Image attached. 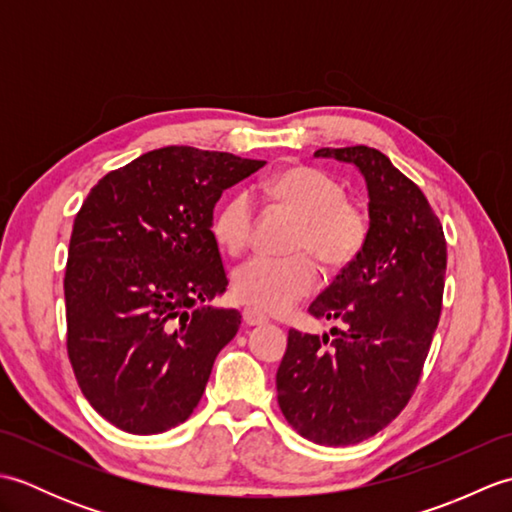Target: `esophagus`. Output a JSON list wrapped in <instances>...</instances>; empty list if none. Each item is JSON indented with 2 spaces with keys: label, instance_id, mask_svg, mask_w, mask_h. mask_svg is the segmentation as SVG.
I'll return each mask as SVG.
<instances>
[{
  "label": "esophagus",
  "instance_id": "34e87169",
  "mask_svg": "<svg viewBox=\"0 0 512 512\" xmlns=\"http://www.w3.org/2000/svg\"><path fill=\"white\" fill-rule=\"evenodd\" d=\"M242 317H244V323H246V325H262V323H268V317H264L262 312H257V310H253V308H246V310L242 312Z\"/></svg>",
  "mask_w": 512,
  "mask_h": 512
}]
</instances>
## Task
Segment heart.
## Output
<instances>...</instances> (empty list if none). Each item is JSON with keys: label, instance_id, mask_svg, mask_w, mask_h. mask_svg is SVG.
<instances>
[{"label": "heart", "instance_id": "b5f03b06", "mask_svg": "<svg viewBox=\"0 0 512 512\" xmlns=\"http://www.w3.org/2000/svg\"><path fill=\"white\" fill-rule=\"evenodd\" d=\"M270 200L301 217L295 250L310 253L328 268H343L367 244L369 220L361 206L345 198V187L330 173L312 167H290L266 182ZM253 198L237 191L217 206L211 222L215 242L239 255L253 233ZM310 255L248 259L233 275V295L248 308L279 314L308 297L319 286V268Z\"/></svg>", "mask_w": 512, "mask_h": 512}]
</instances>
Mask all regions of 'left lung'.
<instances>
[{"instance_id":"left-lung-1","label":"left lung","mask_w":512,"mask_h":512,"mask_svg":"<svg viewBox=\"0 0 512 512\" xmlns=\"http://www.w3.org/2000/svg\"><path fill=\"white\" fill-rule=\"evenodd\" d=\"M314 158L361 171L369 235L308 308L341 330L288 332L277 402L303 438L347 447L385 429L418 385L442 310L447 242L424 193L378 149L323 147Z\"/></svg>"}]
</instances>
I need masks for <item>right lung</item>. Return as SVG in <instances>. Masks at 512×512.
<instances>
[{"label": "right lung", "instance_id": "right-lung-1", "mask_svg": "<svg viewBox=\"0 0 512 512\" xmlns=\"http://www.w3.org/2000/svg\"><path fill=\"white\" fill-rule=\"evenodd\" d=\"M224 151L162 147L110 171L74 217L68 356L90 405L136 436L187 420L242 323L202 303L228 279L211 233L222 193L262 169Z\"/></svg>", "mask_w": 512, "mask_h": 512}]
</instances>
